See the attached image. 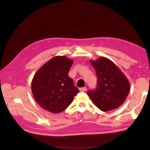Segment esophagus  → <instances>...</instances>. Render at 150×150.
Instances as JSON below:
<instances>
[{
    "instance_id": "esophagus-1",
    "label": "esophagus",
    "mask_w": 150,
    "mask_h": 150,
    "mask_svg": "<svg viewBox=\"0 0 150 150\" xmlns=\"http://www.w3.org/2000/svg\"><path fill=\"white\" fill-rule=\"evenodd\" d=\"M79 91H81V92H86L87 91V88L86 87H82L79 88Z\"/></svg>"
}]
</instances>
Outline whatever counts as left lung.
<instances>
[{"label":"left lung","mask_w":150,"mask_h":150,"mask_svg":"<svg viewBox=\"0 0 150 150\" xmlns=\"http://www.w3.org/2000/svg\"><path fill=\"white\" fill-rule=\"evenodd\" d=\"M97 76V87L88 91L89 96L96 107L103 112L118 108L126 100L130 84L126 75L110 59L100 57L90 61Z\"/></svg>","instance_id":"1"}]
</instances>
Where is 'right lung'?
I'll list each match as a JSON object with an SVG mask.
<instances>
[{
	"label": "right lung",
	"mask_w": 150,
	"mask_h": 150,
	"mask_svg": "<svg viewBox=\"0 0 150 150\" xmlns=\"http://www.w3.org/2000/svg\"><path fill=\"white\" fill-rule=\"evenodd\" d=\"M73 61L57 55L44 63L32 81V92L41 107L50 112L64 111L74 99L79 89L68 75Z\"/></svg>",
	"instance_id": "1"
}]
</instances>
